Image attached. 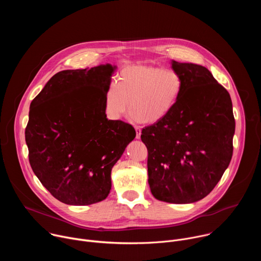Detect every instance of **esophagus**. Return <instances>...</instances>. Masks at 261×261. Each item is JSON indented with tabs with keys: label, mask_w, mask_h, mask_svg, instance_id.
<instances>
[{
	"label": "esophagus",
	"mask_w": 261,
	"mask_h": 261,
	"mask_svg": "<svg viewBox=\"0 0 261 261\" xmlns=\"http://www.w3.org/2000/svg\"><path fill=\"white\" fill-rule=\"evenodd\" d=\"M135 128V131H136V138L139 139L140 138V135H141V127L140 126H134Z\"/></svg>",
	"instance_id": "esophagus-1"
}]
</instances>
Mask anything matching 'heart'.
I'll return each mask as SVG.
<instances>
[{
	"label": "heart",
	"instance_id": "b5f03b06",
	"mask_svg": "<svg viewBox=\"0 0 261 261\" xmlns=\"http://www.w3.org/2000/svg\"><path fill=\"white\" fill-rule=\"evenodd\" d=\"M182 89L179 74L168 68L129 66L124 68L118 83L111 82L104 96L105 113L111 120H120L129 108L135 122L156 123L175 106Z\"/></svg>",
	"mask_w": 261,
	"mask_h": 261
}]
</instances>
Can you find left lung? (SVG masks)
<instances>
[{
  "label": "left lung",
  "mask_w": 261,
  "mask_h": 261,
  "mask_svg": "<svg viewBox=\"0 0 261 261\" xmlns=\"http://www.w3.org/2000/svg\"><path fill=\"white\" fill-rule=\"evenodd\" d=\"M180 96L161 121L144 127L148 185L155 198L192 203L215 188L228 167L236 122L229 93L203 66L171 62Z\"/></svg>",
  "instance_id": "left-lung-1"
}]
</instances>
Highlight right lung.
<instances>
[{
  "label": "right lung",
  "instance_id": "obj_1",
  "mask_svg": "<svg viewBox=\"0 0 261 261\" xmlns=\"http://www.w3.org/2000/svg\"><path fill=\"white\" fill-rule=\"evenodd\" d=\"M115 69L61 71L31 103L24 132L31 167L66 204L105 199L111 169L136 135L130 124L106 118L104 96Z\"/></svg>",
  "mask_w": 261,
  "mask_h": 261
}]
</instances>
